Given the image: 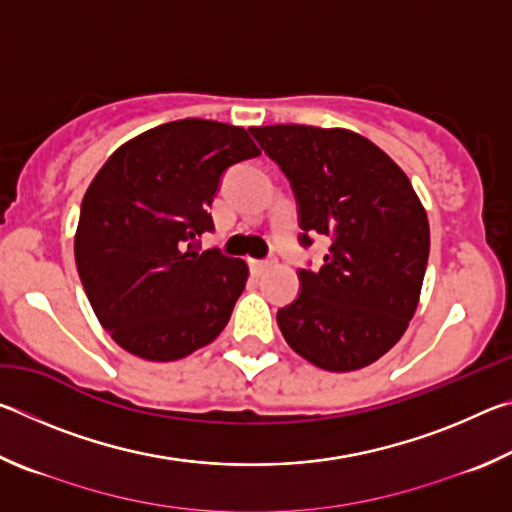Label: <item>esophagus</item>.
<instances>
[{"label": "esophagus", "instance_id": "obj_1", "mask_svg": "<svg viewBox=\"0 0 512 512\" xmlns=\"http://www.w3.org/2000/svg\"><path fill=\"white\" fill-rule=\"evenodd\" d=\"M271 264H273L271 259H250V271L255 275H262Z\"/></svg>", "mask_w": 512, "mask_h": 512}]
</instances>
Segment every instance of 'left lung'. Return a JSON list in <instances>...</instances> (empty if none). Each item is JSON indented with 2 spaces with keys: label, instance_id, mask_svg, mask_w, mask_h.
<instances>
[{
  "label": "left lung",
  "instance_id": "left-lung-1",
  "mask_svg": "<svg viewBox=\"0 0 512 512\" xmlns=\"http://www.w3.org/2000/svg\"><path fill=\"white\" fill-rule=\"evenodd\" d=\"M289 178L300 244L332 239L318 271L300 268V296L277 311L282 336L329 372L366 368L393 348L418 309L429 259L427 212L388 155L345 128H250Z\"/></svg>",
  "mask_w": 512,
  "mask_h": 512
}]
</instances>
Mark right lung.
<instances>
[{
  "mask_svg": "<svg viewBox=\"0 0 512 512\" xmlns=\"http://www.w3.org/2000/svg\"><path fill=\"white\" fill-rule=\"evenodd\" d=\"M259 149L241 126L180 119L110 155L81 203L74 257L103 329L146 361H176L228 325L244 259L198 250L223 171Z\"/></svg>",
  "mask_w": 512,
  "mask_h": 512,
  "instance_id": "right-lung-1",
  "label": "right lung"
}]
</instances>
